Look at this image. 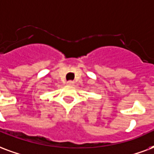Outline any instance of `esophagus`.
<instances>
[{"mask_svg": "<svg viewBox=\"0 0 154 154\" xmlns=\"http://www.w3.org/2000/svg\"><path fill=\"white\" fill-rule=\"evenodd\" d=\"M67 84H68V86H73L74 82H72V81H69V82H67Z\"/></svg>", "mask_w": 154, "mask_h": 154, "instance_id": "1", "label": "esophagus"}]
</instances>
